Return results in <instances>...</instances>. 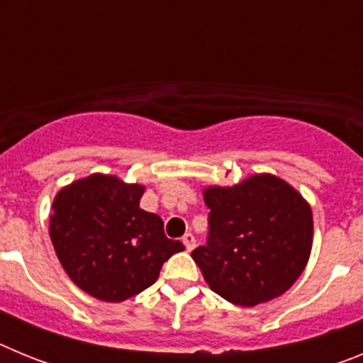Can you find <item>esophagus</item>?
I'll return each instance as SVG.
<instances>
[{"mask_svg": "<svg viewBox=\"0 0 363 363\" xmlns=\"http://www.w3.org/2000/svg\"><path fill=\"white\" fill-rule=\"evenodd\" d=\"M182 242H184V245H185V249H187V251H192V249L196 247V238H194L191 233L185 234L184 238H182Z\"/></svg>", "mask_w": 363, "mask_h": 363, "instance_id": "esophagus-1", "label": "esophagus"}]
</instances>
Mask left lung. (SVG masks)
I'll return each instance as SVG.
<instances>
[{
	"instance_id": "left-lung-1",
	"label": "left lung",
	"mask_w": 363,
	"mask_h": 363,
	"mask_svg": "<svg viewBox=\"0 0 363 363\" xmlns=\"http://www.w3.org/2000/svg\"><path fill=\"white\" fill-rule=\"evenodd\" d=\"M207 243L191 252L211 289L230 303L258 306L296 281L313 247V214L284 179L256 174L203 192Z\"/></svg>"
}]
</instances>
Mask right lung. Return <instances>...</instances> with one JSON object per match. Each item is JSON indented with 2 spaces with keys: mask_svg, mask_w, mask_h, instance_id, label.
<instances>
[{
  "mask_svg": "<svg viewBox=\"0 0 363 363\" xmlns=\"http://www.w3.org/2000/svg\"><path fill=\"white\" fill-rule=\"evenodd\" d=\"M142 194V185L92 174L54 198V251L70 280L98 300L136 296L158 280L167 259L185 249L167 238L162 218L140 209Z\"/></svg>",
  "mask_w": 363,
  "mask_h": 363,
  "instance_id": "right-lung-1",
  "label": "right lung"
}]
</instances>
